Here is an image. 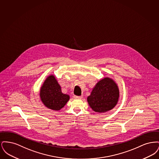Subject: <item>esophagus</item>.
I'll use <instances>...</instances> for the list:
<instances>
[{
	"mask_svg": "<svg viewBox=\"0 0 159 159\" xmlns=\"http://www.w3.org/2000/svg\"><path fill=\"white\" fill-rule=\"evenodd\" d=\"M82 97H83L82 96H76V95L74 96V98L75 99H82Z\"/></svg>",
	"mask_w": 159,
	"mask_h": 159,
	"instance_id": "1",
	"label": "esophagus"
}]
</instances>
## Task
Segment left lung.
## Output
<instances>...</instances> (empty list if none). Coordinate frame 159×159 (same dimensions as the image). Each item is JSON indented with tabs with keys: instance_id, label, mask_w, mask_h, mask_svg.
Wrapping results in <instances>:
<instances>
[{
	"instance_id": "1",
	"label": "left lung",
	"mask_w": 159,
	"mask_h": 159,
	"mask_svg": "<svg viewBox=\"0 0 159 159\" xmlns=\"http://www.w3.org/2000/svg\"><path fill=\"white\" fill-rule=\"evenodd\" d=\"M120 97L119 89L113 79L106 77L93 87L87 101L93 111L102 113L110 111L117 105Z\"/></svg>"
}]
</instances>
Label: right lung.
Returning a JSON list of instances; mask_svg holds the SVG:
<instances>
[{"mask_svg":"<svg viewBox=\"0 0 159 159\" xmlns=\"http://www.w3.org/2000/svg\"><path fill=\"white\" fill-rule=\"evenodd\" d=\"M39 95L43 105L55 111L60 110L70 99L68 95L62 92L61 86L53 75L46 78L40 88Z\"/></svg>","mask_w":159,"mask_h":159,"instance_id":"obj_1","label":"right lung"}]
</instances>
